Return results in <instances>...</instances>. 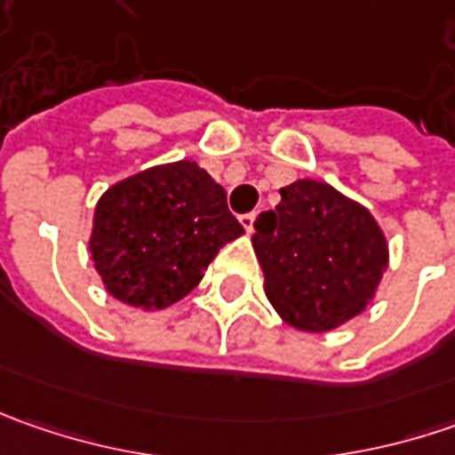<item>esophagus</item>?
<instances>
[{"instance_id": "1", "label": "esophagus", "mask_w": 455, "mask_h": 455, "mask_svg": "<svg viewBox=\"0 0 455 455\" xmlns=\"http://www.w3.org/2000/svg\"><path fill=\"white\" fill-rule=\"evenodd\" d=\"M253 222H255V212H248V215H240V225L245 228V233H248V235L253 233Z\"/></svg>"}]
</instances>
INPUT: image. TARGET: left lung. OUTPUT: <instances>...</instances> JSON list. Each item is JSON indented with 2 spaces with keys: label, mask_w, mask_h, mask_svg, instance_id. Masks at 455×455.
<instances>
[{
  "label": "left lung",
  "mask_w": 455,
  "mask_h": 455,
  "mask_svg": "<svg viewBox=\"0 0 455 455\" xmlns=\"http://www.w3.org/2000/svg\"><path fill=\"white\" fill-rule=\"evenodd\" d=\"M266 296L301 331H331L362 314L387 268V240L367 207L331 184L299 180L253 222Z\"/></svg>",
  "instance_id": "left-lung-1"
}]
</instances>
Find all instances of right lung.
<instances>
[{
	"label": "right lung",
	"mask_w": 455,
	"mask_h": 455,
	"mask_svg": "<svg viewBox=\"0 0 455 455\" xmlns=\"http://www.w3.org/2000/svg\"><path fill=\"white\" fill-rule=\"evenodd\" d=\"M245 233L228 195L197 162L144 169L103 192L91 255L106 291L156 311L195 289L220 248Z\"/></svg>",
	"instance_id": "1"
}]
</instances>
